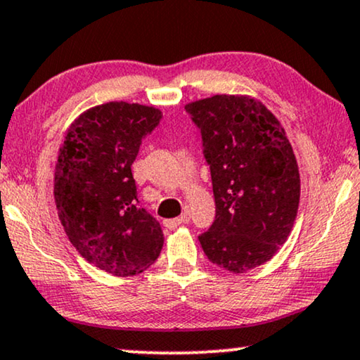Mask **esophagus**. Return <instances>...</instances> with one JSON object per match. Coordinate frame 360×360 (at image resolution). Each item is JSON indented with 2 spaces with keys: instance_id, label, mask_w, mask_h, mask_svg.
<instances>
[{
  "instance_id": "esophagus-1",
  "label": "esophagus",
  "mask_w": 360,
  "mask_h": 360,
  "mask_svg": "<svg viewBox=\"0 0 360 360\" xmlns=\"http://www.w3.org/2000/svg\"><path fill=\"white\" fill-rule=\"evenodd\" d=\"M188 222H189V212L186 211L181 217L165 221V226L167 227V229H176V227H179V226H183V224H188Z\"/></svg>"
}]
</instances>
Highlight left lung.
I'll return each mask as SVG.
<instances>
[{
  "label": "left lung",
  "mask_w": 360,
  "mask_h": 360,
  "mask_svg": "<svg viewBox=\"0 0 360 360\" xmlns=\"http://www.w3.org/2000/svg\"><path fill=\"white\" fill-rule=\"evenodd\" d=\"M202 134L216 219L199 243L209 261L244 274L274 257L297 216L301 177L279 120L259 99L216 94L186 104Z\"/></svg>",
  "instance_id": "left-lung-1"
}]
</instances>
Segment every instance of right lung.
Listing matches in <instances>:
<instances>
[{
	"mask_svg": "<svg viewBox=\"0 0 360 360\" xmlns=\"http://www.w3.org/2000/svg\"><path fill=\"white\" fill-rule=\"evenodd\" d=\"M162 112L139 103L109 101L71 122L58 149L54 202L76 251L116 277L136 276L161 254V226L138 206L133 166L141 139Z\"/></svg>",
	"mask_w": 360,
	"mask_h": 360,
	"instance_id": "right-lung-1",
	"label": "right lung"
}]
</instances>
